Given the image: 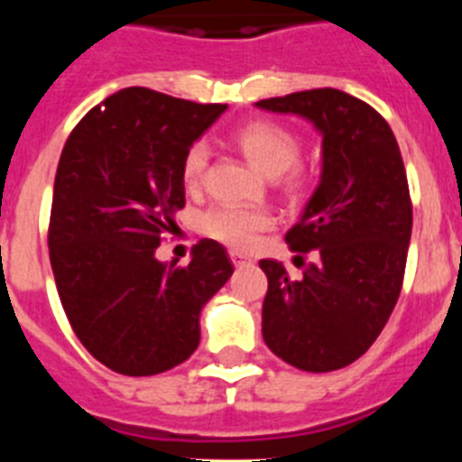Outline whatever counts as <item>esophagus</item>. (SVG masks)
Returning <instances> with one entry per match:
<instances>
[{
    "label": "esophagus",
    "mask_w": 462,
    "mask_h": 462,
    "mask_svg": "<svg viewBox=\"0 0 462 462\" xmlns=\"http://www.w3.org/2000/svg\"><path fill=\"white\" fill-rule=\"evenodd\" d=\"M231 261H234V266L240 268L245 266V263H250V259L243 254V252H231Z\"/></svg>",
    "instance_id": "obj_1"
}]
</instances>
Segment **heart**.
I'll return each instance as SVG.
<instances>
[{
    "label": "heart",
    "instance_id": "b5f03b06",
    "mask_svg": "<svg viewBox=\"0 0 462 462\" xmlns=\"http://www.w3.org/2000/svg\"><path fill=\"white\" fill-rule=\"evenodd\" d=\"M234 143L240 152L247 157L256 171H261L268 178H277L284 173V189L287 194H303L308 187V171L298 169L296 162L300 157V138L271 120L247 122L234 134ZM206 143H194L187 150L182 159V182L187 189H199L206 178L208 169ZM273 226V215L261 208H240V206H217L203 212L201 231L212 240L236 247V250H247L256 240L261 231Z\"/></svg>",
    "mask_w": 462,
    "mask_h": 462
}]
</instances>
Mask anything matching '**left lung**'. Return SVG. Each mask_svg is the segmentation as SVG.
<instances>
[{"mask_svg":"<svg viewBox=\"0 0 462 462\" xmlns=\"http://www.w3.org/2000/svg\"><path fill=\"white\" fill-rule=\"evenodd\" d=\"M256 106L305 117L321 134L319 185L287 231L291 252H312L314 263L291 280L280 261H259L268 277L263 342L305 373L340 370L377 340L402 289L411 201L398 141L373 106L342 89Z\"/></svg>","mask_w":462,"mask_h":462,"instance_id":"left-lung-1","label":"left lung"}]
</instances>
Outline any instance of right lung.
Returning a JSON list of instances; mask_svg holds the SVG:
<instances>
[{"instance_id":"1","label":"right lung","mask_w":462,"mask_h":462,"mask_svg":"<svg viewBox=\"0 0 462 462\" xmlns=\"http://www.w3.org/2000/svg\"><path fill=\"white\" fill-rule=\"evenodd\" d=\"M226 108L125 88L67 138L48 228L52 275L73 333L116 373L148 377L187 361L203 305L234 275L210 238L185 268L154 256L185 208L182 159Z\"/></svg>"}]
</instances>
